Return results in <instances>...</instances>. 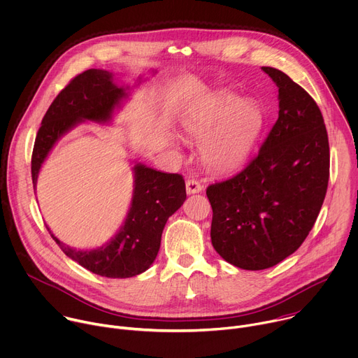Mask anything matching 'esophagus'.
I'll return each mask as SVG.
<instances>
[{
    "instance_id": "1",
    "label": "esophagus",
    "mask_w": 358,
    "mask_h": 358,
    "mask_svg": "<svg viewBox=\"0 0 358 358\" xmlns=\"http://www.w3.org/2000/svg\"><path fill=\"white\" fill-rule=\"evenodd\" d=\"M201 190H203V186L196 179L186 180V192H187V194H194V193H199Z\"/></svg>"
}]
</instances>
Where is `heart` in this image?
<instances>
[{
  "instance_id": "1",
  "label": "heart",
  "mask_w": 358,
  "mask_h": 358,
  "mask_svg": "<svg viewBox=\"0 0 358 358\" xmlns=\"http://www.w3.org/2000/svg\"><path fill=\"white\" fill-rule=\"evenodd\" d=\"M264 125L261 110L236 96L204 103L183 120L185 132L201 144V159L213 171L238 169L251 155Z\"/></svg>"
}]
</instances>
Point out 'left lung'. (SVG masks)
Instances as JSON below:
<instances>
[{"instance_id":"obj_1","label":"left lung","mask_w":358,"mask_h":358,"mask_svg":"<svg viewBox=\"0 0 358 358\" xmlns=\"http://www.w3.org/2000/svg\"><path fill=\"white\" fill-rule=\"evenodd\" d=\"M262 70L278 87V120L240 173L206 190L214 250L248 271L271 268L302 245L322 208L330 168L316 101L283 71Z\"/></svg>"}]
</instances>
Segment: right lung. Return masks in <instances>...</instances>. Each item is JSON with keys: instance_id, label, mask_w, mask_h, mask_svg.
I'll return each mask as SVG.
<instances>
[{"instance_id": "1", "label": "right lung", "mask_w": 358, "mask_h": 358, "mask_svg": "<svg viewBox=\"0 0 358 358\" xmlns=\"http://www.w3.org/2000/svg\"><path fill=\"white\" fill-rule=\"evenodd\" d=\"M141 82V78L139 80ZM129 87L118 86L114 75L89 69L78 75L53 100L38 131L32 152V182L62 135L85 121L110 122L115 108L128 97ZM129 210L118 233L103 247L76 250L52 238L60 250L93 273L106 278H131L147 271L155 261L168 219L186 200L185 180L178 173H164L135 164Z\"/></svg>"}]
</instances>
